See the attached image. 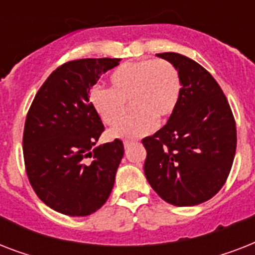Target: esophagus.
Instances as JSON below:
<instances>
[{
	"label": "esophagus",
	"mask_w": 255,
	"mask_h": 255,
	"mask_svg": "<svg viewBox=\"0 0 255 255\" xmlns=\"http://www.w3.org/2000/svg\"><path fill=\"white\" fill-rule=\"evenodd\" d=\"M123 144H124V148H128L129 145H132V141H128V140H126Z\"/></svg>",
	"instance_id": "1"
}]
</instances>
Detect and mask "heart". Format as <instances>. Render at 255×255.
Returning a JSON list of instances; mask_svg holds the SVG:
<instances>
[{
	"label": "heart",
	"instance_id": "heart-1",
	"mask_svg": "<svg viewBox=\"0 0 255 255\" xmlns=\"http://www.w3.org/2000/svg\"><path fill=\"white\" fill-rule=\"evenodd\" d=\"M181 81L177 69L164 59L127 62L108 78V90L94 87L88 102L106 126L119 124L129 103L133 115L108 132L111 139L136 140L155 131L157 120L172 115L177 106Z\"/></svg>",
	"mask_w": 255,
	"mask_h": 255
}]
</instances>
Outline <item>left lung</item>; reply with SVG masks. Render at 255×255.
<instances>
[{
  "instance_id": "left-lung-1",
  "label": "left lung",
  "mask_w": 255,
  "mask_h": 255,
  "mask_svg": "<svg viewBox=\"0 0 255 255\" xmlns=\"http://www.w3.org/2000/svg\"><path fill=\"white\" fill-rule=\"evenodd\" d=\"M157 57L177 69L181 90L168 123L143 139L144 173L168 204L198 205L218 193L233 165V112L216 79L197 62L177 53Z\"/></svg>"
}]
</instances>
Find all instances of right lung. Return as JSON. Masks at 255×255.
<instances>
[{
  "instance_id": "obj_1",
  "label": "right lung",
  "mask_w": 255,
  "mask_h": 255,
  "mask_svg": "<svg viewBox=\"0 0 255 255\" xmlns=\"http://www.w3.org/2000/svg\"><path fill=\"white\" fill-rule=\"evenodd\" d=\"M119 62H67L51 73L30 106L23 129L26 173L41 201L55 212L88 216L111 194L124 145L115 139L94 147L104 126L90 106L88 92Z\"/></svg>"
}]
</instances>
